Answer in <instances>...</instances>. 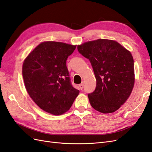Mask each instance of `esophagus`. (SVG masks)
I'll return each mask as SVG.
<instances>
[{
	"instance_id": "esophagus-1",
	"label": "esophagus",
	"mask_w": 152,
	"mask_h": 152,
	"mask_svg": "<svg viewBox=\"0 0 152 152\" xmlns=\"http://www.w3.org/2000/svg\"><path fill=\"white\" fill-rule=\"evenodd\" d=\"M79 87H80V88L81 90H82V89L83 88V87H84V84H83V83L80 84V85H79Z\"/></svg>"
}]
</instances>
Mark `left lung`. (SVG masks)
Instances as JSON below:
<instances>
[{"instance_id": "obj_1", "label": "left lung", "mask_w": 152, "mask_h": 152, "mask_svg": "<svg viewBox=\"0 0 152 152\" xmlns=\"http://www.w3.org/2000/svg\"><path fill=\"white\" fill-rule=\"evenodd\" d=\"M77 50L88 58L97 85L88 95L91 106L102 113L118 110L131 94L135 82L131 52L114 40L99 39L77 45Z\"/></svg>"}]
</instances>
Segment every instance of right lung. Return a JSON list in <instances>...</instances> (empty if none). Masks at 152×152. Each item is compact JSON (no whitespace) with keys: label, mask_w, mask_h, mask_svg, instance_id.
Here are the masks:
<instances>
[{"label":"right lung","mask_w":152,"mask_h":152,"mask_svg":"<svg viewBox=\"0 0 152 152\" xmlns=\"http://www.w3.org/2000/svg\"><path fill=\"white\" fill-rule=\"evenodd\" d=\"M76 45L62 42H41L23 61L25 88L41 109L53 115L65 113L80 91L71 84L66 60Z\"/></svg>","instance_id":"right-lung-1"}]
</instances>
